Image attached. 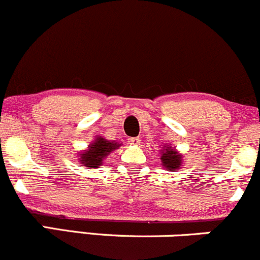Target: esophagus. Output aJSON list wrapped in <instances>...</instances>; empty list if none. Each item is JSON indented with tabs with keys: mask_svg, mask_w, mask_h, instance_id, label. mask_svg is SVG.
<instances>
[{
	"mask_svg": "<svg viewBox=\"0 0 260 260\" xmlns=\"http://www.w3.org/2000/svg\"><path fill=\"white\" fill-rule=\"evenodd\" d=\"M129 143L133 146H139L141 143V139L140 137H131L129 139Z\"/></svg>",
	"mask_w": 260,
	"mask_h": 260,
	"instance_id": "obj_1",
	"label": "esophagus"
}]
</instances>
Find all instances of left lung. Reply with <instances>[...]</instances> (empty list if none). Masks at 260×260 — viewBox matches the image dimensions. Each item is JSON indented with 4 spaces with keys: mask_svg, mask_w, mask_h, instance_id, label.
<instances>
[{
    "mask_svg": "<svg viewBox=\"0 0 260 260\" xmlns=\"http://www.w3.org/2000/svg\"><path fill=\"white\" fill-rule=\"evenodd\" d=\"M160 166L166 170H179L182 167V154L179 153L178 149L168 143L160 149Z\"/></svg>",
    "mask_w": 260,
    "mask_h": 260,
    "instance_id": "8db88e82",
    "label": "left lung"
}]
</instances>
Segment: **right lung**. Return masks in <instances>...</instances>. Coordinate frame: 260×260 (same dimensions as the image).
<instances>
[{
    "label": "right lung",
    "mask_w": 260,
    "mask_h": 260,
    "mask_svg": "<svg viewBox=\"0 0 260 260\" xmlns=\"http://www.w3.org/2000/svg\"><path fill=\"white\" fill-rule=\"evenodd\" d=\"M120 146L121 143L115 140L109 141L103 136H96L92 142L88 143L86 149L78 152V160L82 164V167L96 169L102 166L106 158Z\"/></svg>",
    "instance_id": "obj_1"
}]
</instances>
